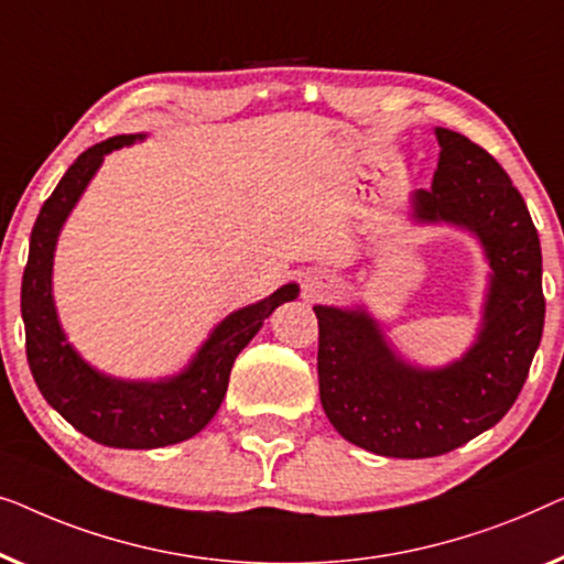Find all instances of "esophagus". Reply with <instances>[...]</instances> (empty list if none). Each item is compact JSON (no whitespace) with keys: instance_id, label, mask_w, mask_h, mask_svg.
<instances>
[{"instance_id":"1","label":"esophagus","mask_w":564,"mask_h":564,"mask_svg":"<svg viewBox=\"0 0 564 564\" xmlns=\"http://www.w3.org/2000/svg\"><path fill=\"white\" fill-rule=\"evenodd\" d=\"M316 289H319V285H316L314 281H306V291H308V293H314Z\"/></svg>"}]
</instances>
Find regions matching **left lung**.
I'll return each mask as SVG.
<instances>
[{
	"label": "left lung",
	"mask_w": 564,
	"mask_h": 564,
	"mask_svg": "<svg viewBox=\"0 0 564 564\" xmlns=\"http://www.w3.org/2000/svg\"><path fill=\"white\" fill-rule=\"evenodd\" d=\"M434 132L440 163L432 192L414 194V219L470 229L486 250L494 273L475 345L444 368H416L368 312L314 306L324 414L347 442L383 457H437L501 422L544 329L542 248L521 194L488 150Z\"/></svg>",
	"instance_id": "8db88e82"
}]
</instances>
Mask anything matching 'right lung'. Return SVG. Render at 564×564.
<instances>
[{
	"label": "right lung",
	"instance_id": "obj_1",
	"mask_svg": "<svg viewBox=\"0 0 564 564\" xmlns=\"http://www.w3.org/2000/svg\"><path fill=\"white\" fill-rule=\"evenodd\" d=\"M142 134H117L76 158L37 214L22 275L25 350L43 399L86 437L120 449H155L199 434L221 406L229 370L242 347L283 301L299 296L285 283L271 296L232 312L217 324L188 368L163 380H120L91 368L63 335L53 304V252L61 227L107 153L132 145Z\"/></svg>",
	"mask_w": 564,
	"mask_h": 564
}]
</instances>
